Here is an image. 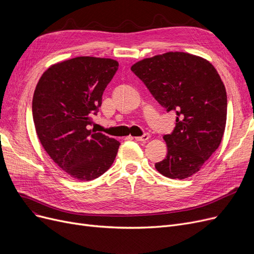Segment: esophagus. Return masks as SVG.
<instances>
[{
	"mask_svg": "<svg viewBox=\"0 0 254 254\" xmlns=\"http://www.w3.org/2000/svg\"><path fill=\"white\" fill-rule=\"evenodd\" d=\"M149 138H150L149 134H147V132H145V134L143 136H141V137H135V140L136 141H140V142H146Z\"/></svg>",
	"mask_w": 254,
	"mask_h": 254,
	"instance_id": "34e87169",
	"label": "esophagus"
}]
</instances>
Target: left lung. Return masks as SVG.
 Here are the masks:
<instances>
[{
	"instance_id": "left-lung-1",
	"label": "left lung",
	"mask_w": 254,
	"mask_h": 254,
	"mask_svg": "<svg viewBox=\"0 0 254 254\" xmlns=\"http://www.w3.org/2000/svg\"><path fill=\"white\" fill-rule=\"evenodd\" d=\"M167 112H176V127L165 135L168 153L155 164L162 175L185 179L199 171L220 145L228 98L216 69L185 52H167L131 65Z\"/></svg>"
}]
</instances>
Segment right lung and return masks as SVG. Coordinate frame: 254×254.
I'll use <instances>...</instances> for the list:
<instances>
[{
	"label": "right lung",
	"instance_id": "obj_1",
	"mask_svg": "<svg viewBox=\"0 0 254 254\" xmlns=\"http://www.w3.org/2000/svg\"><path fill=\"white\" fill-rule=\"evenodd\" d=\"M118 65L111 59H71L51 65L36 86L32 111L38 138L52 161L75 179L100 177L116 157L120 143L89 126Z\"/></svg>",
	"mask_w": 254,
	"mask_h": 254
}]
</instances>
